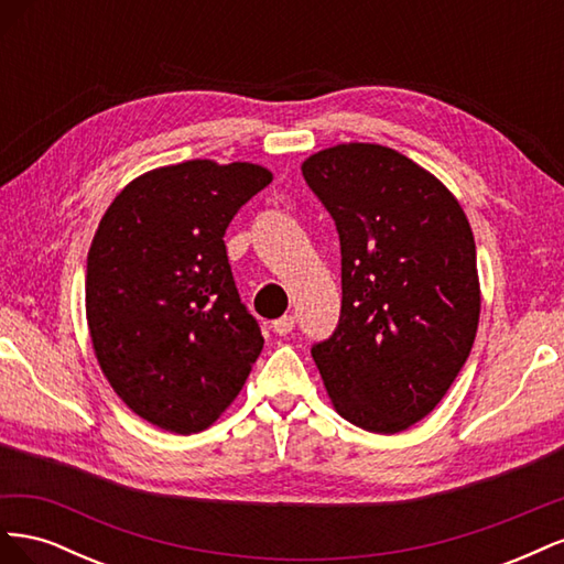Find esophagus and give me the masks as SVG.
Listing matches in <instances>:
<instances>
[{"label":"esophagus","mask_w":564,"mask_h":564,"mask_svg":"<svg viewBox=\"0 0 564 564\" xmlns=\"http://www.w3.org/2000/svg\"><path fill=\"white\" fill-rule=\"evenodd\" d=\"M292 329H294V317L292 315H282L280 319L272 322V332L280 334V336H286Z\"/></svg>","instance_id":"1"}]
</instances>
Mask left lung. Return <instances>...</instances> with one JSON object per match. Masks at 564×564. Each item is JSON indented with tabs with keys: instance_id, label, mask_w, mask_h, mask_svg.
Returning <instances> with one entry per match:
<instances>
[{
	"instance_id": "8db88e82",
	"label": "left lung",
	"mask_w": 564,
	"mask_h": 564,
	"mask_svg": "<svg viewBox=\"0 0 564 564\" xmlns=\"http://www.w3.org/2000/svg\"><path fill=\"white\" fill-rule=\"evenodd\" d=\"M340 240V317L313 346L332 404L395 435L429 416L466 365L480 280L458 199L431 172L377 143H340L301 164Z\"/></svg>"
}]
</instances>
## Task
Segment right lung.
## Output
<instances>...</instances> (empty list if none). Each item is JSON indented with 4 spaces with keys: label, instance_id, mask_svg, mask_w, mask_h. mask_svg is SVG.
Returning a JSON list of instances; mask_svg holds the SVG:
<instances>
[{
    "label": "right lung",
    "instance_id": "right-lung-1",
    "mask_svg": "<svg viewBox=\"0 0 564 564\" xmlns=\"http://www.w3.org/2000/svg\"><path fill=\"white\" fill-rule=\"evenodd\" d=\"M270 181L251 162L187 160L133 178L100 218L87 256L96 360L131 412L162 431L209 429L263 350L224 235Z\"/></svg>",
    "mask_w": 564,
    "mask_h": 564
}]
</instances>
